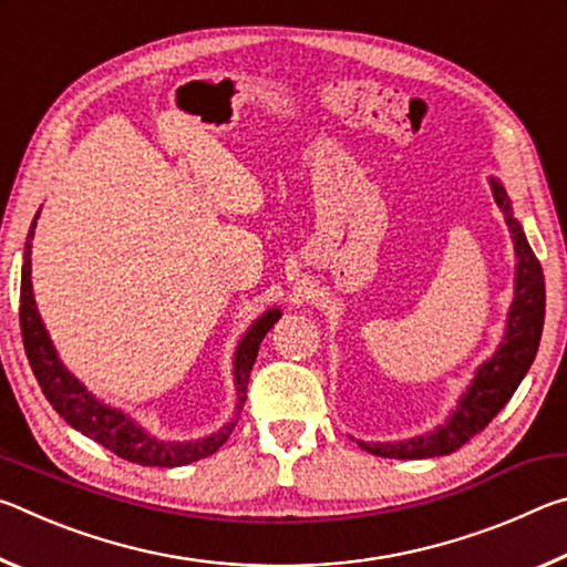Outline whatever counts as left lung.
I'll use <instances>...</instances> for the list:
<instances>
[{"label": "left lung", "mask_w": 567, "mask_h": 567, "mask_svg": "<svg viewBox=\"0 0 567 567\" xmlns=\"http://www.w3.org/2000/svg\"><path fill=\"white\" fill-rule=\"evenodd\" d=\"M491 189L497 207L503 209L505 225L511 229L517 260L515 297L511 312H507L501 348L495 350L491 360L480 364L473 382H470L465 395L457 400V408L445 425H440L427 435L395 440V443H360V447L372 455L417 460L455 453L505 408V402L513 398L525 372L530 370L545 322V277L540 262H537L535 252L527 245L523 225L513 217L511 197H507L505 187L491 177Z\"/></svg>", "instance_id": "obj_1"}]
</instances>
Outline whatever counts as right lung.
I'll return each instance as SVG.
<instances>
[{
	"label": "right lung",
	"instance_id": "right-lung-1",
	"mask_svg": "<svg viewBox=\"0 0 567 567\" xmlns=\"http://www.w3.org/2000/svg\"><path fill=\"white\" fill-rule=\"evenodd\" d=\"M37 217H40V213L34 215L30 235H27V243H24L22 285H19V328H22L27 360H30L34 378L40 382L44 398L50 400V405L60 412V415L70 422L74 430H80L82 435L92 437L94 443L107 447L110 453L137 465L179 467L217 453V450L227 443V437L233 435L237 420H229L225 427H219L217 433L207 435L203 440H189V443L159 440L155 435H150L142 425H137L127 412L104 405L102 400L94 398L92 392L64 368L60 354H56L54 344L50 340V334L44 330L40 312H37V302L32 292V237H34ZM280 315L282 312L277 310V307L267 310L262 318H257L252 322V328L245 332V338L237 344L235 360H233L235 390H237L235 417L243 412V405L247 400L249 372H252L260 342L265 334L270 332L272 324L280 320Z\"/></svg>",
	"mask_w": 567,
	"mask_h": 567
}]
</instances>
